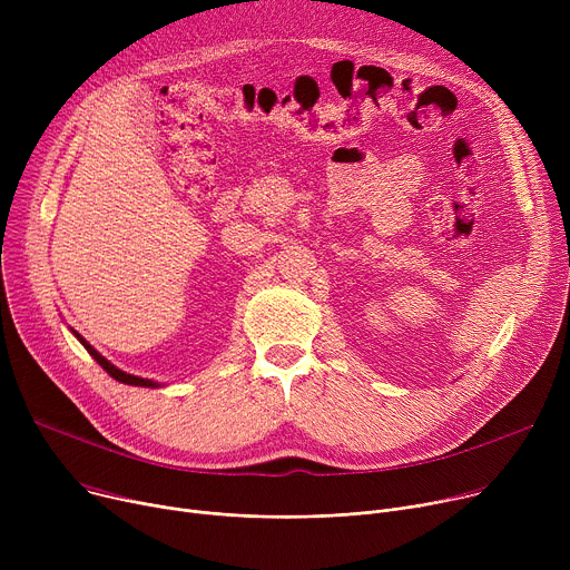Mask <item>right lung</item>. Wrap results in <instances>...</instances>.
Here are the masks:
<instances>
[{"label": "right lung", "mask_w": 570, "mask_h": 570, "mask_svg": "<svg viewBox=\"0 0 570 570\" xmlns=\"http://www.w3.org/2000/svg\"><path fill=\"white\" fill-rule=\"evenodd\" d=\"M72 334H75V336H77V341L88 350V354L97 361V364H99L101 368H105V371H107L116 382H122V384H129V386H145V389H159V386H161L159 382H154V380H145V377L129 375V373L120 371L118 366H114V364H111V361H109L107 356H101V354H99V352H97V350H95V347H92V345H90V343H88L79 332H75V330H72Z\"/></svg>", "instance_id": "add662e5"}]
</instances>
